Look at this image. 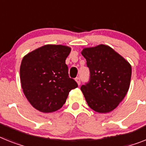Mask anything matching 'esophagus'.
I'll return each instance as SVG.
<instances>
[{"instance_id":"esophagus-1","label":"esophagus","mask_w":146,"mask_h":146,"mask_svg":"<svg viewBox=\"0 0 146 146\" xmlns=\"http://www.w3.org/2000/svg\"><path fill=\"white\" fill-rule=\"evenodd\" d=\"M75 80L76 81L77 84H79V85H80V84H81V79H80V78H79V77H76Z\"/></svg>"}]
</instances>
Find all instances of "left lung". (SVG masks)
<instances>
[{
    "mask_svg": "<svg viewBox=\"0 0 146 146\" xmlns=\"http://www.w3.org/2000/svg\"><path fill=\"white\" fill-rule=\"evenodd\" d=\"M90 79L81 86L89 107L99 113H108L118 106L129 89L131 66L107 45L84 48Z\"/></svg>",
    "mask_w": 146,
    "mask_h": 146,
    "instance_id": "left-lung-1",
    "label": "left lung"
}]
</instances>
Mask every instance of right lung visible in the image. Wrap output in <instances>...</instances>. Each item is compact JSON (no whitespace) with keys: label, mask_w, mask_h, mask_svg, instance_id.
Wrapping results in <instances>:
<instances>
[{"label":"right lung","mask_w":146,"mask_h":146,"mask_svg":"<svg viewBox=\"0 0 146 146\" xmlns=\"http://www.w3.org/2000/svg\"><path fill=\"white\" fill-rule=\"evenodd\" d=\"M71 49L63 45H44L22 59L20 77L29 103L44 113L56 111L65 103L69 92L78 84L69 77L65 60Z\"/></svg>","instance_id":"add662e5"}]
</instances>
